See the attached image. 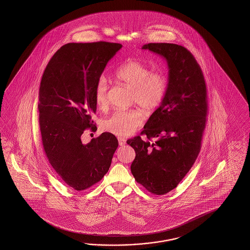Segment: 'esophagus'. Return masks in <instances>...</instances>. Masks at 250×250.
I'll return each instance as SVG.
<instances>
[{
  "instance_id": "1",
  "label": "esophagus",
  "mask_w": 250,
  "mask_h": 250,
  "mask_svg": "<svg viewBox=\"0 0 250 250\" xmlns=\"http://www.w3.org/2000/svg\"><path fill=\"white\" fill-rule=\"evenodd\" d=\"M118 141H119V145L121 146H123L126 144V139L124 138H118Z\"/></svg>"
}]
</instances>
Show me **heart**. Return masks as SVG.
<instances>
[{
	"instance_id": "1",
	"label": "heart",
	"mask_w": 250,
	"mask_h": 250,
	"mask_svg": "<svg viewBox=\"0 0 250 250\" xmlns=\"http://www.w3.org/2000/svg\"><path fill=\"white\" fill-rule=\"evenodd\" d=\"M114 78L120 83L132 89V102L138 104L145 112H153L160 106L167 89V78L151 69L140 61L131 59L122 64L114 72ZM108 84L100 78L95 86V101L102 110L106 109ZM142 112L138 109L115 112L104 122V128L118 136H128L143 124Z\"/></svg>"
}]
</instances>
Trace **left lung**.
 <instances>
[{
	"mask_svg": "<svg viewBox=\"0 0 250 250\" xmlns=\"http://www.w3.org/2000/svg\"><path fill=\"white\" fill-rule=\"evenodd\" d=\"M142 49L166 60L169 78L164 100L140 133L144 138L127 139L136 152L130 169L147 191L165 195L178 186L200 152L208 115L207 85L202 69L187 48L150 42Z\"/></svg>",
	"mask_w": 250,
	"mask_h": 250,
	"instance_id": "obj_1",
	"label": "left lung"
}]
</instances>
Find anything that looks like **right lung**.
<instances>
[{
	"label": "right lung",
	"instance_id": "right-lung-1",
	"mask_svg": "<svg viewBox=\"0 0 250 250\" xmlns=\"http://www.w3.org/2000/svg\"><path fill=\"white\" fill-rule=\"evenodd\" d=\"M122 47L103 41L69 42L53 54L42 76L38 111L43 150L57 175L78 191L101 181L119 145L110 132L87 144L81 136L95 126L96 82Z\"/></svg>",
	"mask_w": 250,
	"mask_h": 250
}]
</instances>
